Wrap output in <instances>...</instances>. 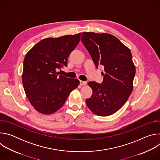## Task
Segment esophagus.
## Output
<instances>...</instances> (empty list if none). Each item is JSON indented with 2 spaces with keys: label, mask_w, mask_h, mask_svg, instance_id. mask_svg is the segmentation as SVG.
Segmentation results:
<instances>
[{
  "label": "esophagus",
  "mask_w": 160,
  "mask_h": 160,
  "mask_svg": "<svg viewBox=\"0 0 160 160\" xmlns=\"http://www.w3.org/2000/svg\"><path fill=\"white\" fill-rule=\"evenodd\" d=\"M80 84L81 85H85L87 84V82H84V81H82V80H80Z\"/></svg>",
  "instance_id": "34e87169"
}]
</instances>
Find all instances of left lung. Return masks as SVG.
<instances>
[{"instance_id": "obj_1", "label": "left lung", "mask_w": 160, "mask_h": 160, "mask_svg": "<svg viewBox=\"0 0 160 160\" xmlns=\"http://www.w3.org/2000/svg\"><path fill=\"white\" fill-rule=\"evenodd\" d=\"M81 40L98 68L104 66L102 83L89 82L93 93L86 104L95 115L106 117L118 111L133 90L135 67L130 49L108 33L83 32Z\"/></svg>"}]
</instances>
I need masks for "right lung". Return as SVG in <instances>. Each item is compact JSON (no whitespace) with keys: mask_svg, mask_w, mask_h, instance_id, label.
<instances>
[{"mask_svg":"<svg viewBox=\"0 0 160 160\" xmlns=\"http://www.w3.org/2000/svg\"><path fill=\"white\" fill-rule=\"evenodd\" d=\"M81 33L47 38L38 42L23 61L22 82L34 108L44 115L59 109L79 80L58 75L57 69L67 66L68 58L80 42Z\"/></svg>","mask_w":160,"mask_h":160,"instance_id":"right-lung-1","label":"right lung"}]
</instances>
